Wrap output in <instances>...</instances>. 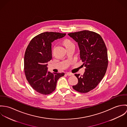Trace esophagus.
<instances>
[{
	"mask_svg": "<svg viewBox=\"0 0 127 127\" xmlns=\"http://www.w3.org/2000/svg\"><path fill=\"white\" fill-rule=\"evenodd\" d=\"M66 75H67V76H73L74 74L70 72H67L66 73Z\"/></svg>",
	"mask_w": 127,
	"mask_h": 127,
	"instance_id": "1",
	"label": "esophagus"
}]
</instances>
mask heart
<instances>
[{"label": "heart", "mask_w": 127, "mask_h": 127, "mask_svg": "<svg viewBox=\"0 0 127 127\" xmlns=\"http://www.w3.org/2000/svg\"><path fill=\"white\" fill-rule=\"evenodd\" d=\"M64 45H65V47H67V46H68L69 45H74L73 43L69 39H65L64 40V42H63Z\"/></svg>", "instance_id": "obj_1"}]
</instances>
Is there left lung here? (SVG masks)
<instances>
[{"instance_id":"8db88e82","label":"left lung","mask_w":127,"mask_h":127,"mask_svg":"<svg viewBox=\"0 0 127 127\" xmlns=\"http://www.w3.org/2000/svg\"><path fill=\"white\" fill-rule=\"evenodd\" d=\"M68 35L78 42L80 59L86 67L83 75L75 74L78 83L73 89L87 93L95 89L105 75L108 65L107 49L102 37L96 32L84 30Z\"/></svg>"}]
</instances>
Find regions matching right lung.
I'll list each match as a JSON object with an SVG mask.
<instances>
[{
    "label": "right lung",
    "mask_w": 127,
    "mask_h": 127,
    "mask_svg": "<svg viewBox=\"0 0 127 127\" xmlns=\"http://www.w3.org/2000/svg\"><path fill=\"white\" fill-rule=\"evenodd\" d=\"M65 35L53 32L42 33L34 37L27 46L24 55V73L30 85L39 93L48 95L53 92L57 81L64 75L48 71L46 63L52 59L51 43Z\"/></svg>",
    "instance_id": "right-lung-1"
}]
</instances>
